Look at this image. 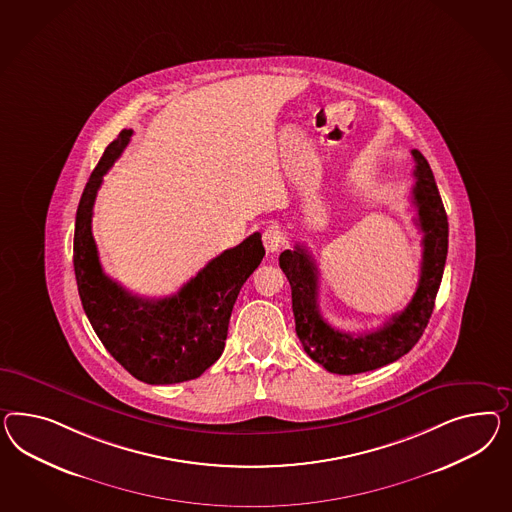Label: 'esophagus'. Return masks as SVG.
Here are the masks:
<instances>
[{"instance_id":"obj_1","label":"esophagus","mask_w":512,"mask_h":512,"mask_svg":"<svg viewBox=\"0 0 512 512\" xmlns=\"http://www.w3.org/2000/svg\"><path fill=\"white\" fill-rule=\"evenodd\" d=\"M263 244L266 253H276L285 244V236H283L281 229L277 225H268L264 229Z\"/></svg>"}]
</instances>
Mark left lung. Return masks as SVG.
<instances>
[{
    "label": "left lung",
    "instance_id": "left-lung-1",
    "mask_svg": "<svg viewBox=\"0 0 512 512\" xmlns=\"http://www.w3.org/2000/svg\"><path fill=\"white\" fill-rule=\"evenodd\" d=\"M412 156V199L417 208V225L423 233L421 276L412 302L382 328L367 333L335 330L318 307V270L313 257L298 244L279 255V266L291 283L296 335L307 356L330 373H367L393 363L414 348L429 324L447 259L449 223L427 158L415 149Z\"/></svg>",
    "mask_w": 512,
    "mask_h": 512
}]
</instances>
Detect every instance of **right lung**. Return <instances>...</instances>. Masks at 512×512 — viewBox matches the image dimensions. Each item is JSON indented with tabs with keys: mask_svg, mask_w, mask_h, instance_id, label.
I'll return each mask as SVG.
<instances>
[{
	"mask_svg": "<svg viewBox=\"0 0 512 512\" xmlns=\"http://www.w3.org/2000/svg\"><path fill=\"white\" fill-rule=\"evenodd\" d=\"M123 130L102 154L83 188L74 229V274L83 311L115 360L141 382L164 386L194 380L218 360L238 292L264 257L259 233L225 249L177 294L149 300L104 274L91 231L98 188L132 138Z\"/></svg>",
	"mask_w": 512,
	"mask_h": 512,
	"instance_id": "1",
	"label": "right lung"
}]
</instances>
